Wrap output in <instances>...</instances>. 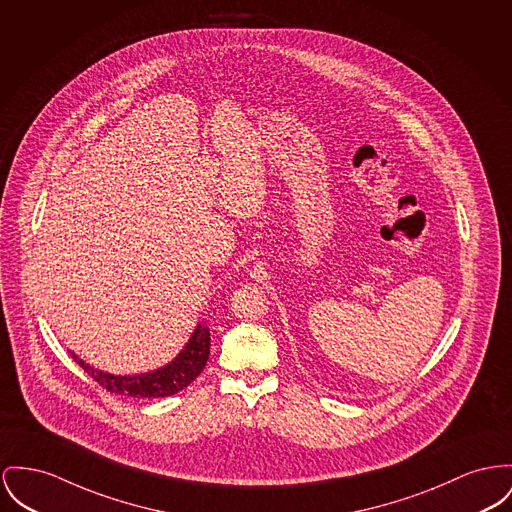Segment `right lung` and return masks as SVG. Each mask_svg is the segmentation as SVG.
<instances>
[{
    "label": "right lung",
    "instance_id": "right-lung-1",
    "mask_svg": "<svg viewBox=\"0 0 512 512\" xmlns=\"http://www.w3.org/2000/svg\"><path fill=\"white\" fill-rule=\"evenodd\" d=\"M71 357L87 375L91 376L95 382H99V386H103L112 394H122L132 398H165L186 388L204 371L205 363L209 359V330L205 326H198L190 341L186 343V347L180 351V355L172 363L147 375H108L99 369L89 367L77 355H71Z\"/></svg>",
    "mask_w": 512,
    "mask_h": 512
}]
</instances>
